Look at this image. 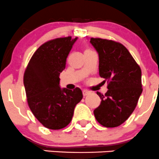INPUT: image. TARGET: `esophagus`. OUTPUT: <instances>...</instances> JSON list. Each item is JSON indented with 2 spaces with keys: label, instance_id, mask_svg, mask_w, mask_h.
<instances>
[{
  "label": "esophagus",
  "instance_id": "esophagus-1",
  "mask_svg": "<svg viewBox=\"0 0 159 159\" xmlns=\"http://www.w3.org/2000/svg\"><path fill=\"white\" fill-rule=\"evenodd\" d=\"M90 93H91V92H90V91H87V90H84V91H83V95L87 96V95H89Z\"/></svg>",
  "mask_w": 159,
  "mask_h": 159
}]
</instances>
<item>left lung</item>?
Segmentation results:
<instances>
[{
	"label": "left lung",
	"mask_w": 159,
	"mask_h": 159,
	"mask_svg": "<svg viewBox=\"0 0 159 159\" xmlns=\"http://www.w3.org/2000/svg\"><path fill=\"white\" fill-rule=\"evenodd\" d=\"M98 53L99 75L108 84L105 95L94 110L98 122L106 128L121 125L131 115L142 92V70L128 49L112 40L91 38Z\"/></svg>",
	"instance_id": "8db88e82"
}]
</instances>
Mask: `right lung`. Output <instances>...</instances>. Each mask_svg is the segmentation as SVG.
Here are the masks:
<instances>
[{
    "instance_id": "obj_1",
    "label": "right lung",
    "mask_w": 159,
    "mask_h": 159,
    "mask_svg": "<svg viewBox=\"0 0 159 159\" xmlns=\"http://www.w3.org/2000/svg\"><path fill=\"white\" fill-rule=\"evenodd\" d=\"M77 38H59L47 41L34 53L24 75L28 106L45 128L61 129L70 122L74 110L83 98L79 88L61 89L59 75Z\"/></svg>"
}]
</instances>
